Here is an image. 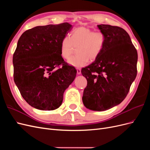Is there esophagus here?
Segmentation results:
<instances>
[{
    "instance_id": "1",
    "label": "esophagus",
    "mask_w": 150,
    "mask_h": 150,
    "mask_svg": "<svg viewBox=\"0 0 150 150\" xmlns=\"http://www.w3.org/2000/svg\"><path fill=\"white\" fill-rule=\"evenodd\" d=\"M77 73H78V74H81V69H79V68H78V69H77Z\"/></svg>"
}]
</instances>
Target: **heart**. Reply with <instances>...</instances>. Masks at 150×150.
<instances>
[{
  "label": "heart",
  "instance_id": "obj_1",
  "mask_svg": "<svg viewBox=\"0 0 150 150\" xmlns=\"http://www.w3.org/2000/svg\"><path fill=\"white\" fill-rule=\"evenodd\" d=\"M106 44V35L101 30L93 31L86 27L72 30L69 37L65 36L61 40L60 52L64 59L71 55L73 47H77V55L71 57L68 62L72 66L81 67L90 61H94L100 56Z\"/></svg>",
  "mask_w": 150,
  "mask_h": 150
}]
</instances>
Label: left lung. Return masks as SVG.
Here are the masks:
<instances>
[{
	"label": "left lung",
	"instance_id": "8db88e82",
	"mask_svg": "<svg viewBox=\"0 0 150 150\" xmlns=\"http://www.w3.org/2000/svg\"><path fill=\"white\" fill-rule=\"evenodd\" d=\"M106 35L103 51L94 62L83 68L87 79L83 102L91 110L105 111L120 104L137 74L138 53L129 34L121 28L101 24Z\"/></svg>",
	"mask_w": 150,
	"mask_h": 150
}]
</instances>
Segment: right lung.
Masks as SVG:
<instances>
[{"instance_id":"obj_1","label":"right lung","mask_w":150,"mask_h":150,"mask_svg":"<svg viewBox=\"0 0 150 150\" xmlns=\"http://www.w3.org/2000/svg\"><path fill=\"white\" fill-rule=\"evenodd\" d=\"M67 22L37 26L21 35L13 55V80L29 105L40 110L59 107L77 70L60 52L62 39L71 30Z\"/></svg>"}]
</instances>
